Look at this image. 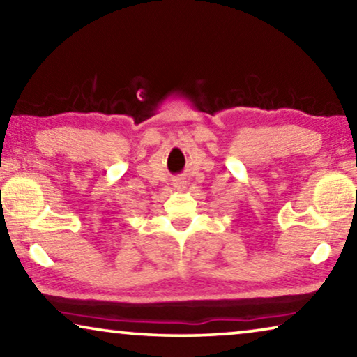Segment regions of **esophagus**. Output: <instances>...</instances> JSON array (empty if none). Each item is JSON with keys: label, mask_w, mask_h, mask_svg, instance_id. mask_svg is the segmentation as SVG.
<instances>
[{"label": "esophagus", "mask_w": 357, "mask_h": 357, "mask_svg": "<svg viewBox=\"0 0 357 357\" xmlns=\"http://www.w3.org/2000/svg\"><path fill=\"white\" fill-rule=\"evenodd\" d=\"M185 185H187V180H185V178H175V180H174V187L183 188Z\"/></svg>", "instance_id": "esophagus-1"}]
</instances>
